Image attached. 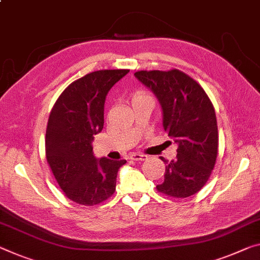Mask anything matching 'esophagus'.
<instances>
[{"mask_svg":"<svg viewBox=\"0 0 260 260\" xmlns=\"http://www.w3.org/2000/svg\"><path fill=\"white\" fill-rule=\"evenodd\" d=\"M129 158L131 159V160H145V159L147 158L146 154H142V153H131L129 155Z\"/></svg>","mask_w":260,"mask_h":260,"instance_id":"esophagus-1","label":"esophagus"}]
</instances>
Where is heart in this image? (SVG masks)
I'll return each mask as SVG.
<instances>
[{
    "mask_svg": "<svg viewBox=\"0 0 260 260\" xmlns=\"http://www.w3.org/2000/svg\"><path fill=\"white\" fill-rule=\"evenodd\" d=\"M137 96H142V95H137ZM137 96H136V98H137Z\"/></svg>",
    "mask_w": 260,
    "mask_h": 260,
    "instance_id": "1",
    "label": "heart"
}]
</instances>
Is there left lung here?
I'll return each instance as SVG.
<instances>
[{
	"mask_svg": "<svg viewBox=\"0 0 260 260\" xmlns=\"http://www.w3.org/2000/svg\"><path fill=\"white\" fill-rule=\"evenodd\" d=\"M135 77L157 98L164 130L178 145L174 160L161 157L166 170L157 189L173 198H188L206 185L216 161L214 107L201 86L178 70L139 71Z\"/></svg>",
	"mask_w": 260,
	"mask_h": 260,
	"instance_id": "1",
	"label": "left lung"
}]
</instances>
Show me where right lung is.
<instances>
[{
  "instance_id": "right-lung-1",
  "label": "right lung",
  "mask_w": 260,
  "mask_h": 260,
  "mask_svg": "<svg viewBox=\"0 0 260 260\" xmlns=\"http://www.w3.org/2000/svg\"><path fill=\"white\" fill-rule=\"evenodd\" d=\"M129 70L96 71L72 82L55 102L47 122L46 159L66 197L83 206L101 203L116 189L126 160L96 158L94 136L105 123V102Z\"/></svg>"
}]
</instances>
